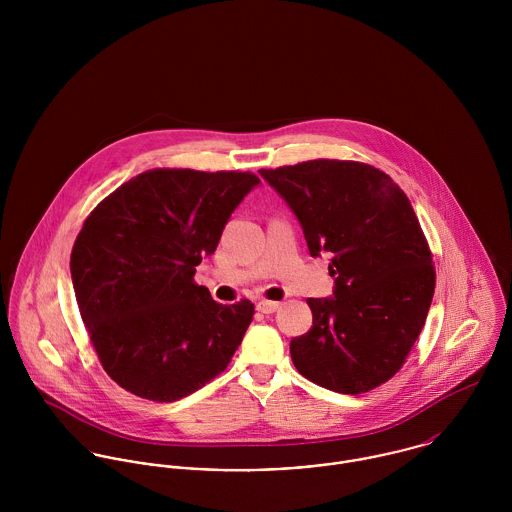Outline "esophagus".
I'll list each match as a JSON object with an SVG mask.
<instances>
[{
    "label": "esophagus",
    "instance_id": "obj_1",
    "mask_svg": "<svg viewBox=\"0 0 512 512\" xmlns=\"http://www.w3.org/2000/svg\"><path fill=\"white\" fill-rule=\"evenodd\" d=\"M280 307V303L278 301H268V299H262V301H258V305H256V309L260 311V313H274L276 309Z\"/></svg>",
    "mask_w": 512,
    "mask_h": 512
}]
</instances>
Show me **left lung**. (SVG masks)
Segmentation results:
<instances>
[{
  "mask_svg": "<svg viewBox=\"0 0 512 512\" xmlns=\"http://www.w3.org/2000/svg\"><path fill=\"white\" fill-rule=\"evenodd\" d=\"M303 228L309 254L329 252L333 297H309L311 329L295 368L341 394L368 392L404 365L424 329L436 270L406 193L380 169L313 159L260 169Z\"/></svg>",
  "mask_w": 512,
  "mask_h": 512,
  "instance_id": "1",
  "label": "left lung"
}]
</instances>
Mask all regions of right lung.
<instances>
[{
    "instance_id": "add662e5",
    "label": "right lung",
    "mask_w": 512,
    "mask_h": 512,
    "mask_svg": "<svg viewBox=\"0 0 512 512\" xmlns=\"http://www.w3.org/2000/svg\"><path fill=\"white\" fill-rule=\"evenodd\" d=\"M258 185L254 173L151 169L84 220L71 254L74 295L116 384L153 402H175L228 366L254 305L217 303L193 276Z\"/></svg>"
}]
</instances>
